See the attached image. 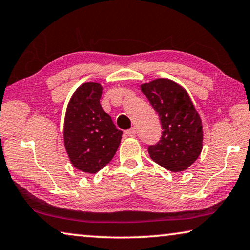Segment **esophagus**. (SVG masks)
Returning a JSON list of instances; mask_svg holds the SVG:
<instances>
[{"label":"esophagus","instance_id":"obj_1","mask_svg":"<svg viewBox=\"0 0 250 250\" xmlns=\"http://www.w3.org/2000/svg\"><path fill=\"white\" fill-rule=\"evenodd\" d=\"M125 134L127 136H131V137H135L136 136V131L135 128H131V129H127V131L125 132Z\"/></svg>","mask_w":250,"mask_h":250}]
</instances>
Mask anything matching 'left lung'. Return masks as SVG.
Instances as JSON below:
<instances>
[{
    "mask_svg": "<svg viewBox=\"0 0 250 250\" xmlns=\"http://www.w3.org/2000/svg\"><path fill=\"white\" fill-rule=\"evenodd\" d=\"M161 122L160 141L150 146L152 160L172 172L186 170L203 149V127L198 113L182 85L169 79H155L141 85Z\"/></svg>",
    "mask_w": 250,
    "mask_h": 250,
    "instance_id": "obj_1",
    "label": "left lung"
}]
</instances>
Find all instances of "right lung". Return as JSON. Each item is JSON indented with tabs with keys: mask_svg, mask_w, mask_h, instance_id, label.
<instances>
[{
	"mask_svg": "<svg viewBox=\"0 0 250 250\" xmlns=\"http://www.w3.org/2000/svg\"><path fill=\"white\" fill-rule=\"evenodd\" d=\"M103 86L85 82L68 101L64 119V144L71 164L85 173H96L114 158L123 132L101 108Z\"/></svg>",
	"mask_w": 250,
	"mask_h": 250,
	"instance_id": "add662e5",
	"label": "right lung"
}]
</instances>
